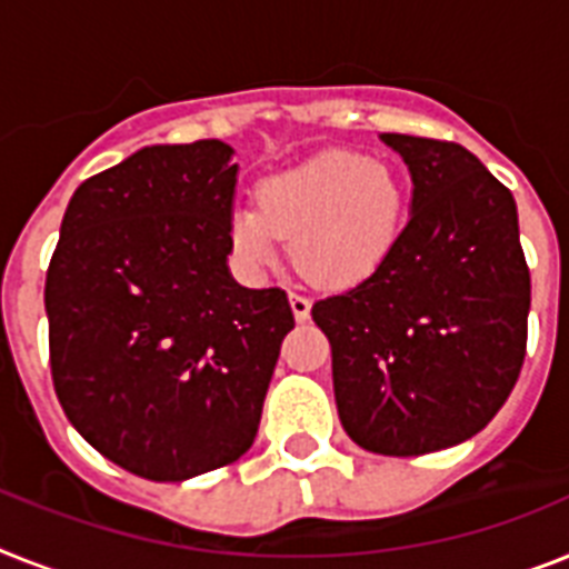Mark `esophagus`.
<instances>
[{
  "label": "esophagus",
  "instance_id": "1",
  "mask_svg": "<svg viewBox=\"0 0 569 569\" xmlns=\"http://www.w3.org/2000/svg\"><path fill=\"white\" fill-rule=\"evenodd\" d=\"M290 308H293V317L299 319V322H305V319L311 317V299L305 293H299V290H290Z\"/></svg>",
  "mask_w": 569,
  "mask_h": 569
}]
</instances>
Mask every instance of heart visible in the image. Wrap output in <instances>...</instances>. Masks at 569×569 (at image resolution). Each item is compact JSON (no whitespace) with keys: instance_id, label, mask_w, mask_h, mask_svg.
Listing matches in <instances>:
<instances>
[{"instance_id":"1","label":"heart","mask_w":569,"mask_h":569,"mask_svg":"<svg viewBox=\"0 0 569 569\" xmlns=\"http://www.w3.org/2000/svg\"><path fill=\"white\" fill-rule=\"evenodd\" d=\"M401 186L378 157L326 150L258 189V209L229 218V241L250 270H267L293 238L296 264L319 284H349L380 264L398 234Z\"/></svg>"}]
</instances>
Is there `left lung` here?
I'll return each mask as SVG.
<instances>
[{"label": "left lung", "instance_id": "left-lung-1", "mask_svg": "<svg viewBox=\"0 0 569 569\" xmlns=\"http://www.w3.org/2000/svg\"><path fill=\"white\" fill-rule=\"evenodd\" d=\"M412 177L407 227L358 284L313 302L337 412L360 448L421 457L495 419L527 358L518 206L457 142L383 133Z\"/></svg>", "mask_w": 569, "mask_h": 569}]
</instances>
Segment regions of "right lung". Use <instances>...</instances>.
Segmentation results:
<instances>
[{
	"instance_id": "add662e5",
	"label": "right lung",
	"mask_w": 569,
	"mask_h": 569,
	"mask_svg": "<svg viewBox=\"0 0 569 569\" xmlns=\"http://www.w3.org/2000/svg\"><path fill=\"white\" fill-rule=\"evenodd\" d=\"M227 142L150 144L78 186L46 273L66 419L124 471L182 482L243 457L293 311L227 256Z\"/></svg>"
}]
</instances>
